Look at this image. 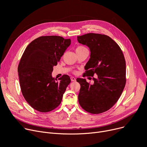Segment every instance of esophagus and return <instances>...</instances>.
Wrapping results in <instances>:
<instances>
[{"instance_id":"esophagus-1","label":"esophagus","mask_w":147,"mask_h":147,"mask_svg":"<svg viewBox=\"0 0 147 147\" xmlns=\"http://www.w3.org/2000/svg\"><path fill=\"white\" fill-rule=\"evenodd\" d=\"M71 80L72 82H75V81L76 80V79L75 77H71Z\"/></svg>"}]
</instances>
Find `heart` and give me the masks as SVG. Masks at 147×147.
Segmentation results:
<instances>
[{
	"label": "heart",
	"mask_w": 147,
	"mask_h": 147,
	"mask_svg": "<svg viewBox=\"0 0 147 147\" xmlns=\"http://www.w3.org/2000/svg\"><path fill=\"white\" fill-rule=\"evenodd\" d=\"M85 49H87L86 47H85L84 46H82V45H80L78 46L76 48V51H81V50H85Z\"/></svg>",
	"instance_id": "b5f03b06"
}]
</instances>
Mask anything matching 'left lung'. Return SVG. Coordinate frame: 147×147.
<instances>
[{
    "instance_id": "8db88e82",
    "label": "left lung",
    "mask_w": 147,
    "mask_h": 147,
    "mask_svg": "<svg viewBox=\"0 0 147 147\" xmlns=\"http://www.w3.org/2000/svg\"><path fill=\"white\" fill-rule=\"evenodd\" d=\"M78 42L88 46L90 59L85 66L86 76L93 77L90 84L86 79L78 78L80 84L78 97L82 107L91 114L110 110L121 96L126 83V63L123 53L109 36L87 33L77 36Z\"/></svg>"
}]
</instances>
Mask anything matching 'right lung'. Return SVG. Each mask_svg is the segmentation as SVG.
<instances>
[{
  "label": "right lung",
  "mask_w": 147,
  "mask_h": 147,
  "mask_svg": "<svg viewBox=\"0 0 147 147\" xmlns=\"http://www.w3.org/2000/svg\"><path fill=\"white\" fill-rule=\"evenodd\" d=\"M71 40L45 36L33 40L26 48L18 65L22 94L34 110L47 113L57 108L71 80L64 74L57 81L51 76Z\"/></svg>",
  "instance_id": "1"
}]
</instances>
